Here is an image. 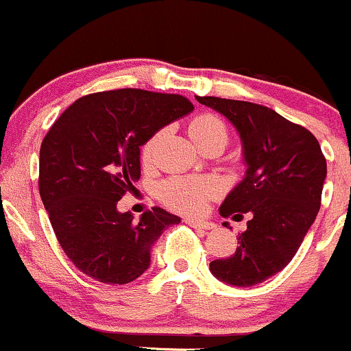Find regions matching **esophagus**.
Here are the masks:
<instances>
[{
    "instance_id": "obj_1",
    "label": "esophagus",
    "mask_w": 351,
    "mask_h": 351,
    "mask_svg": "<svg viewBox=\"0 0 351 351\" xmlns=\"http://www.w3.org/2000/svg\"><path fill=\"white\" fill-rule=\"evenodd\" d=\"M186 223H189L192 228H197V230H212L215 227V223L212 222H206V220H194V219H187Z\"/></svg>"
}]
</instances>
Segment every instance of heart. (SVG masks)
<instances>
[{
	"instance_id": "b5f03b06",
	"label": "heart",
	"mask_w": 351,
	"mask_h": 351,
	"mask_svg": "<svg viewBox=\"0 0 351 351\" xmlns=\"http://www.w3.org/2000/svg\"><path fill=\"white\" fill-rule=\"evenodd\" d=\"M189 134L199 147L219 143L226 147L228 141V128L226 121L214 112H202L189 124ZM162 131H157L149 137L141 147V160L149 165L154 160L157 144ZM217 194V187L210 180L187 179V177H171L157 187V197L164 206L180 214H199L204 210L207 200Z\"/></svg>"
}]
</instances>
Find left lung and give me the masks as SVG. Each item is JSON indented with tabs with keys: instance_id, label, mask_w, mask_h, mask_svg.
<instances>
[{
	"instance_id": "obj_1",
	"label": "left lung",
	"mask_w": 351,
	"mask_h": 351,
	"mask_svg": "<svg viewBox=\"0 0 351 351\" xmlns=\"http://www.w3.org/2000/svg\"><path fill=\"white\" fill-rule=\"evenodd\" d=\"M237 128L245 179L220 206L222 217L249 214L234 255L210 262L219 280L234 287L265 282L289 265L318 214L326 160L308 129L274 109L247 101L197 96ZM227 226V222H226Z\"/></svg>"
}]
</instances>
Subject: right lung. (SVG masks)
I'll list each match as a JSON object with an SVG mask.
<instances>
[{
    "label": "right lung",
    "mask_w": 351,
    "mask_h": 351,
    "mask_svg": "<svg viewBox=\"0 0 351 351\" xmlns=\"http://www.w3.org/2000/svg\"><path fill=\"white\" fill-rule=\"evenodd\" d=\"M194 109L180 94L114 89L88 94L51 125L39 151V195L77 270L124 285L149 269L151 249L177 215L152 207L134 222L117 202L141 177V145Z\"/></svg>",
    "instance_id": "add662e5"
}]
</instances>
